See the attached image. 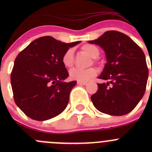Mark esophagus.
Instances as JSON below:
<instances>
[{"label":"esophagus","instance_id":"34e87169","mask_svg":"<svg viewBox=\"0 0 152 152\" xmlns=\"http://www.w3.org/2000/svg\"><path fill=\"white\" fill-rule=\"evenodd\" d=\"M78 85H87V82H77Z\"/></svg>","mask_w":152,"mask_h":152}]
</instances>
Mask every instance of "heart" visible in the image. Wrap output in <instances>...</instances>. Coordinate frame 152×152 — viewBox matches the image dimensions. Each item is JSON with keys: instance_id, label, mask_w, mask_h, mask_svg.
Masks as SVG:
<instances>
[{"instance_id": "obj_1", "label": "heart", "mask_w": 152, "mask_h": 152, "mask_svg": "<svg viewBox=\"0 0 152 152\" xmlns=\"http://www.w3.org/2000/svg\"><path fill=\"white\" fill-rule=\"evenodd\" d=\"M82 50L87 53L92 58H97L100 54V50L99 48L91 44H85L82 46ZM62 65L67 68H70L74 65V50L73 48L67 49L66 51L62 54L61 58ZM96 61V59H95ZM97 74V70L94 67L81 70V69L73 68L70 70V78L73 80L78 82H85L90 80L92 78L95 77Z\"/></svg>"}]
</instances>
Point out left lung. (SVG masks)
Segmentation results:
<instances>
[{"instance_id":"1","label":"left lung","mask_w":152,"mask_h":152,"mask_svg":"<svg viewBox=\"0 0 152 152\" xmlns=\"http://www.w3.org/2000/svg\"><path fill=\"white\" fill-rule=\"evenodd\" d=\"M90 43L104 50L107 62L91 96L94 107L101 113L120 116L134 109L145 93L148 69L143 51L129 37L117 31H108Z\"/></svg>"}]
</instances>
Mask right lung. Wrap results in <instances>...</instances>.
Instances as JSON below:
<instances>
[{
  "mask_svg": "<svg viewBox=\"0 0 152 152\" xmlns=\"http://www.w3.org/2000/svg\"><path fill=\"white\" fill-rule=\"evenodd\" d=\"M79 42L65 43L45 36L20 52L11 73V85L15 104L26 115L45 121L65 110L76 81L62 82L69 73L61 58Z\"/></svg>",
  "mask_w": 152,
  "mask_h": 152,
  "instance_id": "obj_1",
  "label": "right lung"
}]
</instances>
